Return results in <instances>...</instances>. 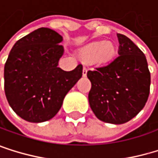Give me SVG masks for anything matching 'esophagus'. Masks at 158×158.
Wrapping results in <instances>:
<instances>
[{
    "mask_svg": "<svg viewBox=\"0 0 158 158\" xmlns=\"http://www.w3.org/2000/svg\"><path fill=\"white\" fill-rule=\"evenodd\" d=\"M86 73H88V69H86L85 68H84L83 69V73H82L83 74V77H85L86 76Z\"/></svg>",
    "mask_w": 158,
    "mask_h": 158,
    "instance_id": "esophagus-1",
    "label": "esophagus"
}]
</instances>
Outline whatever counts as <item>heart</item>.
<instances>
[{"mask_svg": "<svg viewBox=\"0 0 158 158\" xmlns=\"http://www.w3.org/2000/svg\"><path fill=\"white\" fill-rule=\"evenodd\" d=\"M117 56V47L111 41L100 40L85 45L77 52V57L84 63L95 67H106Z\"/></svg>", "mask_w": 158, "mask_h": 158, "instance_id": "obj_1", "label": "heart"}]
</instances>
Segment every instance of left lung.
<instances>
[{
    "mask_svg": "<svg viewBox=\"0 0 158 158\" xmlns=\"http://www.w3.org/2000/svg\"><path fill=\"white\" fill-rule=\"evenodd\" d=\"M119 56L106 67L89 70L90 108L102 122L122 124L144 107L151 74L144 53L124 35L118 34Z\"/></svg>",
    "mask_w": 158,
    "mask_h": 158,
    "instance_id": "1",
    "label": "left lung"
}]
</instances>
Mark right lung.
I'll return each mask as SVG.
<instances>
[{"label": "right lung", "instance_id": "obj_1", "mask_svg": "<svg viewBox=\"0 0 158 158\" xmlns=\"http://www.w3.org/2000/svg\"><path fill=\"white\" fill-rule=\"evenodd\" d=\"M63 37L39 28L18 40L4 65V92L9 106L30 123L51 120L69 89L82 77L83 67L65 72L57 67L64 53Z\"/></svg>", "mask_w": 158, "mask_h": 158}]
</instances>
